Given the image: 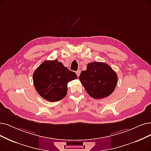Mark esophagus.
<instances>
[{"mask_svg": "<svg viewBox=\"0 0 151 151\" xmlns=\"http://www.w3.org/2000/svg\"><path fill=\"white\" fill-rule=\"evenodd\" d=\"M80 74H81V70H78L77 71H76V74L78 77L80 76Z\"/></svg>", "mask_w": 151, "mask_h": 151, "instance_id": "34e87169", "label": "esophagus"}]
</instances>
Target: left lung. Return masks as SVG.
I'll use <instances>...</instances> for the list:
<instances>
[{
  "mask_svg": "<svg viewBox=\"0 0 151 151\" xmlns=\"http://www.w3.org/2000/svg\"><path fill=\"white\" fill-rule=\"evenodd\" d=\"M87 93L95 99L106 98L115 88L117 74L109 65L104 63L93 62L87 64L79 77Z\"/></svg>",
  "mask_w": 151,
  "mask_h": 151,
  "instance_id": "left-lung-1",
  "label": "left lung"
}]
</instances>
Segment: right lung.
<instances>
[{
  "label": "right lung",
  "mask_w": 151,
  "mask_h": 151,
  "mask_svg": "<svg viewBox=\"0 0 151 151\" xmlns=\"http://www.w3.org/2000/svg\"><path fill=\"white\" fill-rule=\"evenodd\" d=\"M76 79L75 72L58 60L44 61L33 75L36 90L41 97L51 102L64 98L68 93V83Z\"/></svg>",
  "instance_id": "1"
}]
</instances>
